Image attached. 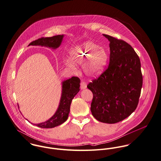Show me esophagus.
I'll use <instances>...</instances> for the list:
<instances>
[{
    "label": "esophagus",
    "mask_w": 161,
    "mask_h": 161,
    "mask_svg": "<svg viewBox=\"0 0 161 161\" xmlns=\"http://www.w3.org/2000/svg\"><path fill=\"white\" fill-rule=\"evenodd\" d=\"M86 87H87L86 83L85 81H81V86H80L81 89V90H85V89L86 88Z\"/></svg>",
    "instance_id": "obj_1"
}]
</instances>
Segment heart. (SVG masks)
<instances>
[{
	"label": "heart",
	"instance_id": "b5f03b06",
	"mask_svg": "<svg viewBox=\"0 0 161 161\" xmlns=\"http://www.w3.org/2000/svg\"><path fill=\"white\" fill-rule=\"evenodd\" d=\"M108 55L106 50L97 44L86 41L76 47L70 52V60L76 64H81L85 73L90 77L100 75L107 63ZM67 66L71 69H76V66L68 62Z\"/></svg>",
	"mask_w": 161,
	"mask_h": 161
}]
</instances>
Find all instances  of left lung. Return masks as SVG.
<instances>
[{"label": "left lung", "mask_w": 161, "mask_h": 161, "mask_svg": "<svg viewBox=\"0 0 161 161\" xmlns=\"http://www.w3.org/2000/svg\"><path fill=\"white\" fill-rule=\"evenodd\" d=\"M110 42L108 68L90 83L93 98L91 111L97 121L114 124L129 116L136 109L142 86L139 58L126 42L103 34Z\"/></svg>", "instance_id": "left-lung-1"}]
</instances>
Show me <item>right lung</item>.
<instances>
[{"instance_id": "1", "label": "right lung", "mask_w": 161, "mask_h": 161, "mask_svg": "<svg viewBox=\"0 0 161 161\" xmlns=\"http://www.w3.org/2000/svg\"><path fill=\"white\" fill-rule=\"evenodd\" d=\"M64 36V35H59L52 37L41 38L31 42L29 46L45 47L55 50L61 45ZM80 80L75 76L63 81L62 82L60 100L55 114L47 121L38 124H34V125L42 128H53L65 122L69 113L71 101L80 91ZM18 106L19 108V106ZM28 121L29 122V121Z\"/></svg>"}]
</instances>
